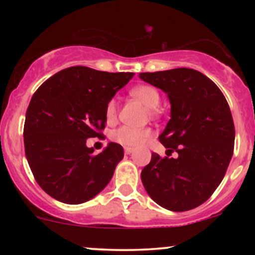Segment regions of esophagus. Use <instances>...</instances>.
I'll return each instance as SVG.
<instances>
[{
    "mask_svg": "<svg viewBox=\"0 0 255 255\" xmlns=\"http://www.w3.org/2000/svg\"><path fill=\"white\" fill-rule=\"evenodd\" d=\"M133 152V148L131 147H125V153L126 154H130Z\"/></svg>",
    "mask_w": 255,
    "mask_h": 255,
    "instance_id": "obj_1",
    "label": "esophagus"
}]
</instances>
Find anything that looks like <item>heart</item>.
Instances as JSON below:
<instances>
[{"label": "heart", "instance_id": "b5f03b06", "mask_svg": "<svg viewBox=\"0 0 255 255\" xmlns=\"http://www.w3.org/2000/svg\"><path fill=\"white\" fill-rule=\"evenodd\" d=\"M130 95L141 101L146 107L150 108V114L154 115L157 114V107L159 105L160 95L159 91L152 85H139L131 89ZM118 101L115 98H111L105 107V120L108 124H113L118 118ZM152 135V130L150 128H133L129 126H122L114 130L113 137L114 141L121 144L127 147H136L142 145Z\"/></svg>", "mask_w": 255, "mask_h": 255}]
</instances>
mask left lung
<instances>
[{"mask_svg":"<svg viewBox=\"0 0 255 255\" xmlns=\"http://www.w3.org/2000/svg\"><path fill=\"white\" fill-rule=\"evenodd\" d=\"M140 79L164 91L171 104V119L159 135L166 156L152 153L141 171L142 184L166 210L195 209L217 189L233 157L229 104L217 85L195 69L140 73ZM174 150L177 158L170 157Z\"/></svg>","mask_w":255,"mask_h":255,"instance_id":"8db88e82","label":"left lung"}]
</instances>
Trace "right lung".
Instances as JSON below:
<instances>
[{
  "label": "right lung",
  "instance_id": "obj_1",
  "mask_svg": "<svg viewBox=\"0 0 255 255\" xmlns=\"http://www.w3.org/2000/svg\"><path fill=\"white\" fill-rule=\"evenodd\" d=\"M133 75L74 66L38 87L26 111L24 144L32 174L46 194L77 205L109 183L124 148L109 142L95 154L86 139L102 135L107 103Z\"/></svg>",
  "mask_w": 255,
  "mask_h": 255
}]
</instances>
